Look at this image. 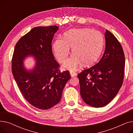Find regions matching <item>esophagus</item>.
<instances>
[{
    "label": "esophagus",
    "mask_w": 133,
    "mask_h": 133,
    "mask_svg": "<svg viewBox=\"0 0 133 133\" xmlns=\"http://www.w3.org/2000/svg\"><path fill=\"white\" fill-rule=\"evenodd\" d=\"M70 74L71 75L72 77H74V76L76 75V73L74 71H70Z\"/></svg>",
    "instance_id": "1"
}]
</instances>
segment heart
Returning a JSON list of instances; mask_svg holds the SVG:
<instances>
[{
    "label": "heart",
    "instance_id": "obj_1",
    "mask_svg": "<svg viewBox=\"0 0 133 133\" xmlns=\"http://www.w3.org/2000/svg\"><path fill=\"white\" fill-rule=\"evenodd\" d=\"M104 39L98 31L90 29H74L65 33L62 38L55 40L53 45L56 58L64 62L72 48L73 54L66 60L64 67L75 69L80 64L85 66L93 64L99 59L102 52Z\"/></svg>",
    "mask_w": 133,
    "mask_h": 133
}]
</instances>
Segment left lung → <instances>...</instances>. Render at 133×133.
I'll return each instance as SVG.
<instances>
[{
	"label": "left lung",
	"instance_id": "left-lung-1",
	"mask_svg": "<svg viewBox=\"0 0 133 133\" xmlns=\"http://www.w3.org/2000/svg\"><path fill=\"white\" fill-rule=\"evenodd\" d=\"M104 36L106 48L101 60L78 74L82 99L96 108L106 106L114 98L124 78L125 59L121 45L107 30Z\"/></svg>",
	"mask_w": 133,
	"mask_h": 133
}]
</instances>
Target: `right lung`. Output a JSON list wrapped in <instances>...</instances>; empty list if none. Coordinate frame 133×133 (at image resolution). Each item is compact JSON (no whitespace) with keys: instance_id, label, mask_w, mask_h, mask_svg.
Listing matches in <instances>:
<instances>
[{"instance_id":"right-lung-1","label":"right lung","mask_w":133,"mask_h":133,"mask_svg":"<svg viewBox=\"0 0 133 133\" xmlns=\"http://www.w3.org/2000/svg\"><path fill=\"white\" fill-rule=\"evenodd\" d=\"M58 29L57 26L33 28L18 40L13 54L12 72L20 91L28 102L39 109H48L58 103L71 78L68 71L60 72L53 54L52 40ZM29 55L36 60L31 71L23 65Z\"/></svg>"}]
</instances>
